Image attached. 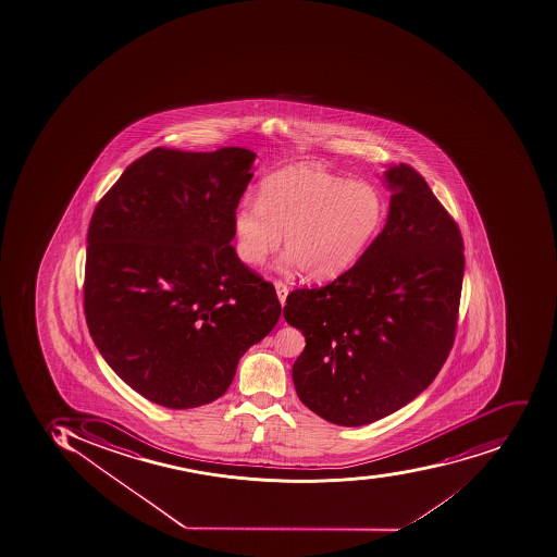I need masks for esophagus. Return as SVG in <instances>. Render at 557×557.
Listing matches in <instances>:
<instances>
[{"label": "esophagus", "instance_id": "34e87169", "mask_svg": "<svg viewBox=\"0 0 557 557\" xmlns=\"http://www.w3.org/2000/svg\"><path fill=\"white\" fill-rule=\"evenodd\" d=\"M274 288H276L277 298H280V302L285 306L286 297H288V286L283 283V281H276L274 283Z\"/></svg>", "mask_w": 557, "mask_h": 557}]
</instances>
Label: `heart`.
Listing matches in <instances>:
<instances>
[{
  "label": "heart",
  "mask_w": 557,
  "mask_h": 557,
  "mask_svg": "<svg viewBox=\"0 0 557 557\" xmlns=\"http://www.w3.org/2000/svg\"><path fill=\"white\" fill-rule=\"evenodd\" d=\"M385 221L384 196L373 184L347 181L311 164H297L260 182L257 203L234 210L236 253L260 268L280 248L312 281H333L362 259Z\"/></svg>",
  "instance_id": "heart-1"
}]
</instances>
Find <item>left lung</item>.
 Segmentation results:
<instances>
[{
  "mask_svg": "<svg viewBox=\"0 0 557 557\" xmlns=\"http://www.w3.org/2000/svg\"><path fill=\"white\" fill-rule=\"evenodd\" d=\"M387 222L344 276L286 298L306 336L292 376L300 401L335 425L359 428L413 401L451 349L463 280L457 224L408 164L384 172Z\"/></svg>",
  "mask_w": 557,
  "mask_h": 557,
  "instance_id": "obj_1",
  "label": "left lung"
}]
</instances>
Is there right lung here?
I'll list each match as a JSON object with an SVG mask.
<instances>
[{
	"label": "right lung",
	"instance_id": "1",
	"mask_svg": "<svg viewBox=\"0 0 557 557\" xmlns=\"http://www.w3.org/2000/svg\"><path fill=\"white\" fill-rule=\"evenodd\" d=\"M250 149L156 147L100 199L88 227L85 315L112 371L156 405L215 401L281 315L274 286L237 259L233 215Z\"/></svg>",
	"mask_w": 557,
	"mask_h": 557
}]
</instances>
